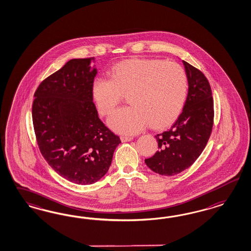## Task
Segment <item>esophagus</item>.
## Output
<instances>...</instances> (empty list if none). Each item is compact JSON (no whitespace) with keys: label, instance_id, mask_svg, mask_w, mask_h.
<instances>
[{"label":"esophagus","instance_id":"34e87169","mask_svg":"<svg viewBox=\"0 0 251 251\" xmlns=\"http://www.w3.org/2000/svg\"><path fill=\"white\" fill-rule=\"evenodd\" d=\"M121 140L123 143H126V142H129L131 140H133V137L132 136H122L121 137Z\"/></svg>","mask_w":251,"mask_h":251}]
</instances>
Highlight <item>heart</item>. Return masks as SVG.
I'll return each mask as SVG.
<instances>
[{"label":"heart","mask_w":251,"mask_h":251,"mask_svg":"<svg viewBox=\"0 0 251 251\" xmlns=\"http://www.w3.org/2000/svg\"><path fill=\"white\" fill-rule=\"evenodd\" d=\"M126 94L129 106L111 115V129L123 134L136 133L147 124L152 129H164L173 124L182 110L188 77L174 62L134 59L115 65L110 78L98 76L92 84L93 100L103 116L111 114Z\"/></svg>","instance_id":"obj_1"}]
</instances>
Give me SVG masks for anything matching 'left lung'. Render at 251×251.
Instances as JSON below:
<instances>
[{"instance_id":"obj_1","label":"left lung","mask_w":251,"mask_h":251,"mask_svg":"<svg viewBox=\"0 0 251 251\" xmlns=\"http://www.w3.org/2000/svg\"><path fill=\"white\" fill-rule=\"evenodd\" d=\"M189 92L181 114L171 129L155 135L158 151L145 164L162 176H174L190 167L204 150L213 126V99L205 75L183 61Z\"/></svg>"}]
</instances>
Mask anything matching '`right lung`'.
Instances as JSON below:
<instances>
[{
	"instance_id": "obj_1",
	"label": "right lung",
	"mask_w": 251,
	"mask_h": 251,
	"mask_svg": "<svg viewBox=\"0 0 251 251\" xmlns=\"http://www.w3.org/2000/svg\"><path fill=\"white\" fill-rule=\"evenodd\" d=\"M95 58L74 59L35 92L33 126L41 154L71 182L90 185L106 175L121 139L100 121L93 102Z\"/></svg>"
}]
</instances>
